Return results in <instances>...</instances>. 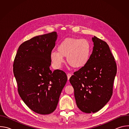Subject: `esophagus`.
I'll list each match as a JSON object with an SVG mask.
<instances>
[{
    "mask_svg": "<svg viewBox=\"0 0 129 129\" xmlns=\"http://www.w3.org/2000/svg\"><path fill=\"white\" fill-rule=\"evenodd\" d=\"M71 76H72V75L71 74V73H68V74H67V78H68V80H69V79H70V78L71 77Z\"/></svg>",
    "mask_w": 129,
    "mask_h": 129,
    "instance_id": "34e87169",
    "label": "esophagus"
}]
</instances>
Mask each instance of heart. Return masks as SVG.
I'll return each instance as SVG.
<instances>
[{
  "mask_svg": "<svg viewBox=\"0 0 129 129\" xmlns=\"http://www.w3.org/2000/svg\"><path fill=\"white\" fill-rule=\"evenodd\" d=\"M58 51L51 53V58L55 63L60 65L66 57L68 64L71 67L80 68L85 66L90 59L91 45L86 39L67 38L58 46Z\"/></svg>",
  "mask_w": 129,
  "mask_h": 129,
  "instance_id": "heart-1",
  "label": "heart"
}]
</instances>
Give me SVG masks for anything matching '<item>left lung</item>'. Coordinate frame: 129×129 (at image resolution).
<instances>
[{
    "label": "left lung",
    "mask_w": 129,
    "mask_h": 129,
    "mask_svg": "<svg viewBox=\"0 0 129 129\" xmlns=\"http://www.w3.org/2000/svg\"><path fill=\"white\" fill-rule=\"evenodd\" d=\"M92 41L93 49L89 61L69 79L78 107L87 113L98 112L111 99L117 72L116 63L107 43L95 36Z\"/></svg>",
    "instance_id": "left-lung-1"
}]
</instances>
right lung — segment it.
Segmentation results:
<instances>
[{
  "label": "right lung",
  "instance_id": "right-lung-1",
  "mask_svg": "<svg viewBox=\"0 0 129 129\" xmlns=\"http://www.w3.org/2000/svg\"><path fill=\"white\" fill-rule=\"evenodd\" d=\"M57 38V33L53 31L24 42L14 61L18 93L32 111L43 115L56 110L67 81L65 72L60 69L52 72L49 68Z\"/></svg>",
  "mask_w": 129,
  "mask_h": 129
}]
</instances>
